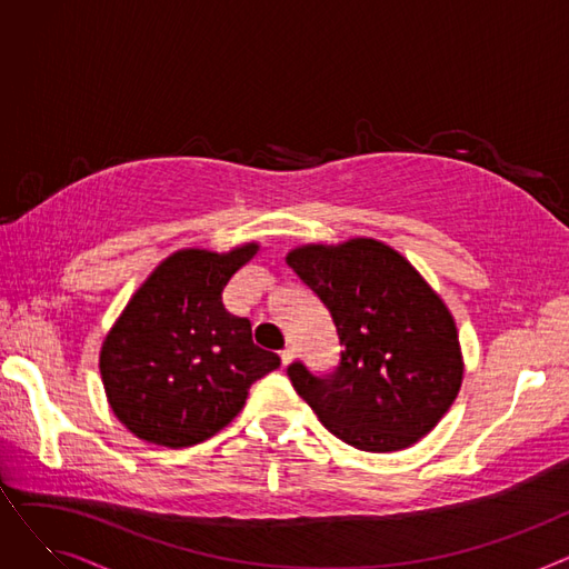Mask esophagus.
Masks as SVG:
<instances>
[{"label": "esophagus", "instance_id": "1", "mask_svg": "<svg viewBox=\"0 0 569 569\" xmlns=\"http://www.w3.org/2000/svg\"><path fill=\"white\" fill-rule=\"evenodd\" d=\"M295 360V350L292 348H283L281 350V367H290Z\"/></svg>", "mask_w": 569, "mask_h": 569}]
</instances>
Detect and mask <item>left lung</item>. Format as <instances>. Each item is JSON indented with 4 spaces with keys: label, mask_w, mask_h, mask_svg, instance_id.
<instances>
[{
    "label": "left lung",
    "mask_w": 569,
    "mask_h": 569,
    "mask_svg": "<svg viewBox=\"0 0 569 569\" xmlns=\"http://www.w3.org/2000/svg\"><path fill=\"white\" fill-rule=\"evenodd\" d=\"M286 262L330 309L343 346L330 378L288 369L318 420L365 452H399L433 431L461 390L463 352L431 283L373 237L295 247Z\"/></svg>",
    "instance_id": "8db88e82"
}]
</instances>
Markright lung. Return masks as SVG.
<instances>
[{"label":"right lung","mask_w":569,"mask_h":569,"mask_svg":"<svg viewBox=\"0 0 569 569\" xmlns=\"http://www.w3.org/2000/svg\"><path fill=\"white\" fill-rule=\"evenodd\" d=\"M260 251L179 249L163 258L108 330L99 371L110 410L136 438L189 447L228 427L277 352L251 339V322L223 307V288Z\"/></svg>","instance_id":"add662e5"}]
</instances>
